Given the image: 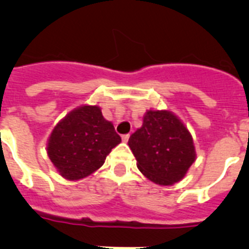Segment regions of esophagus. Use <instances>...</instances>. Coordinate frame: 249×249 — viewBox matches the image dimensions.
Segmentation results:
<instances>
[{"instance_id": "obj_1", "label": "esophagus", "mask_w": 249, "mask_h": 249, "mask_svg": "<svg viewBox=\"0 0 249 249\" xmlns=\"http://www.w3.org/2000/svg\"><path fill=\"white\" fill-rule=\"evenodd\" d=\"M128 138H129V135H123L122 136V141L124 142V143H127V142H128Z\"/></svg>"}]
</instances>
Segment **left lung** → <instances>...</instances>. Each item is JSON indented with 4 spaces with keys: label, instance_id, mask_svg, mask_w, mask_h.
<instances>
[{
    "label": "left lung",
    "instance_id": "left-lung-1",
    "mask_svg": "<svg viewBox=\"0 0 249 249\" xmlns=\"http://www.w3.org/2000/svg\"><path fill=\"white\" fill-rule=\"evenodd\" d=\"M128 146L141 173L160 186L182 181L197 157L191 132L167 109H148Z\"/></svg>",
    "mask_w": 249,
    "mask_h": 249
}]
</instances>
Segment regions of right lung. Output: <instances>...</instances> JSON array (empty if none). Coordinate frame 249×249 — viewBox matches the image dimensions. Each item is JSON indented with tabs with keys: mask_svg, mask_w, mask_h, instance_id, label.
Listing matches in <instances>:
<instances>
[{
	"mask_svg": "<svg viewBox=\"0 0 249 249\" xmlns=\"http://www.w3.org/2000/svg\"><path fill=\"white\" fill-rule=\"evenodd\" d=\"M121 143L112 122L98 106L82 105L57 123L47 141V155L59 176L78 181L103 166L112 148Z\"/></svg>",
	"mask_w": 249,
	"mask_h": 249,
	"instance_id": "1",
	"label": "right lung"
}]
</instances>
